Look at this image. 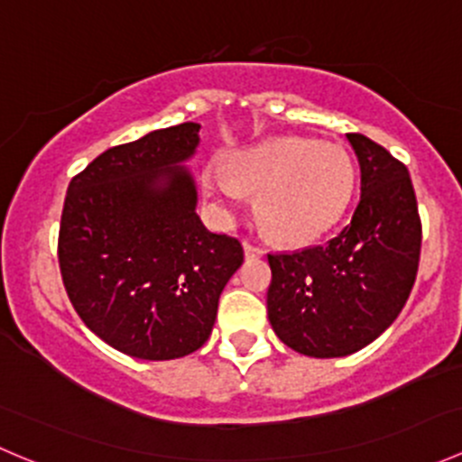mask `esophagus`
I'll return each instance as SVG.
<instances>
[{"mask_svg":"<svg viewBox=\"0 0 462 462\" xmlns=\"http://www.w3.org/2000/svg\"><path fill=\"white\" fill-rule=\"evenodd\" d=\"M244 250H245V257H248V259H257V257H261V254H263V248L250 244V241H244Z\"/></svg>","mask_w":462,"mask_h":462,"instance_id":"34e87169","label":"esophagus"}]
</instances>
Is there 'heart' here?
<instances>
[{
	"label": "heart",
	"instance_id": "obj_1",
	"mask_svg": "<svg viewBox=\"0 0 462 462\" xmlns=\"http://www.w3.org/2000/svg\"><path fill=\"white\" fill-rule=\"evenodd\" d=\"M356 165L339 144L313 138H273L236 152L227 171L205 174V189L227 212L245 194L259 197V221L273 239L304 245L328 232L351 201Z\"/></svg>",
	"mask_w": 462,
	"mask_h": 462
}]
</instances>
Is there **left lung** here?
Returning a JSON list of instances; mask_svg holds the SVG:
<instances>
[{
  "label": "left lung",
  "mask_w": 462,
  "mask_h": 462,
  "mask_svg": "<svg viewBox=\"0 0 462 462\" xmlns=\"http://www.w3.org/2000/svg\"><path fill=\"white\" fill-rule=\"evenodd\" d=\"M360 162V203L324 245L268 254V319L292 351L344 357L380 337L418 274L422 226L409 170L382 144L346 134Z\"/></svg>",
  "instance_id": "8db88e82"
}]
</instances>
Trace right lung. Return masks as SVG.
<instances>
[{"label":"right lung","mask_w":462,"mask_h":462,"mask_svg":"<svg viewBox=\"0 0 462 462\" xmlns=\"http://www.w3.org/2000/svg\"><path fill=\"white\" fill-rule=\"evenodd\" d=\"M201 125L156 129L91 161L69 183L58 259L73 309L116 351L176 360L208 342L218 297L244 263L239 239L197 214Z\"/></svg>","instance_id":"add662e5"}]
</instances>
